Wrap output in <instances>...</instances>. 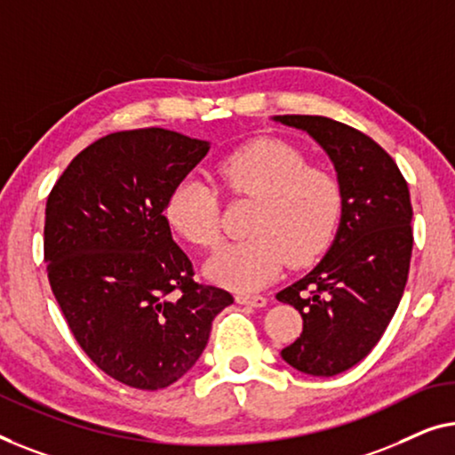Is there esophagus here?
<instances>
[{"label": "esophagus", "instance_id": "esophagus-1", "mask_svg": "<svg viewBox=\"0 0 455 455\" xmlns=\"http://www.w3.org/2000/svg\"><path fill=\"white\" fill-rule=\"evenodd\" d=\"M235 300L239 305H247V307H266L267 299L261 297V294H236Z\"/></svg>", "mask_w": 455, "mask_h": 455}]
</instances>
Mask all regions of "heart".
Here are the masks:
<instances>
[{"mask_svg": "<svg viewBox=\"0 0 455 455\" xmlns=\"http://www.w3.org/2000/svg\"><path fill=\"white\" fill-rule=\"evenodd\" d=\"M225 188L258 200L245 241L230 243L210 259L208 274L233 291H258L284 270L315 261L342 219V185L334 172L309 164L303 152L280 140H258L219 164ZM166 220L202 249L222 239L220 194L214 185L185 177L166 202Z\"/></svg>", "mask_w": 455, "mask_h": 455, "instance_id": "heart-1", "label": "heart"}]
</instances>
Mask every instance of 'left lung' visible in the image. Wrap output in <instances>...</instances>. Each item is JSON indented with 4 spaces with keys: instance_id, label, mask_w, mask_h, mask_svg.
<instances>
[{
    "instance_id": "left-lung-1",
    "label": "left lung",
    "mask_w": 455,
    "mask_h": 455,
    "mask_svg": "<svg viewBox=\"0 0 455 455\" xmlns=\"http://www.w3.org/2000/svg\"><path fill=\"white\" fill-rule=\"evenodd\" d=\"M274 121L309 133L328 152L342 185V219L325 258L276 294L303 317L283 358L300 373L331 377L367 356L392 322L412 255L406 179L375 140L322 115Z\"/></svg>"
}]
</instances>
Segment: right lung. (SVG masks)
<instances>
[{"mask_svg":"<svg viewBox=\"0 0 455 455\" xmlns=\"http://www.w3.org/2000/svg\"><path fill=\"white\" fill-rule=\"evenodd\" d=\"M208 150L163 127L108 133L47 197L51 291L88 358L130 387L155 392L181 379L233 303L230 292L196 283L164 216L171 191Z\"/></svg>","mask_w":455,"mask_h":455,"instance_id":"add662e5","label":"right lung"}]
</instances>
